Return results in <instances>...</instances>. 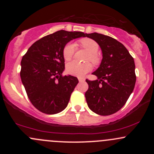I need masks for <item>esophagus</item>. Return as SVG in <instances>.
I'll return each mask as SVG.
<instances>
[{
    "mask_svg": "<svg viewBox=\"0 0 154 154\" xmlns=\"http://www.w3.org/2000/svg\"><path fill=\"white\" fill-rule=\"evenodd\" d=\"M78 80L80 82H83L85 80L84 78H82V77H78Z\"/></svg>",
    "mask_w": 154,
    "mask_h": 154,
    "instance_id": "34e87169",
    "label": "esophagus"
}]
</instances>
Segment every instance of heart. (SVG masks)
Listing matches in <instances>:
<instances>
[{
  "instance_id": "b5f03b06",
  "label": "heart",
  "mask_w": 154,
  "mask_h": 154,
  "mask_svg": "<svg viewBox=\"0 0 154 154\" xmlns=\"http://www.w3.org/2000/svg\"><path fill=\"white\" fill-rule=\"evenodd\" d=\"M80 45L90 53L87 57L88 61H91L93 64L97 65L100 63V59L97 53L99 50L98 44L94 40L91 38H83L79 42ZM75 45L73 43H68L65 45L63 51V57L65 60H70L75 53ZM91 63H80L78 62L72 61L68 63L66 66V71L68 74L76 77H83L85 74L91 70Z\"/></svg>"
}]
</instances>
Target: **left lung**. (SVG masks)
Masks as SVG:
<instances>
[{
    "mask_svg": "<svg viewBox=\"0 0 154 154\" xmlns=\"http://www.w3.org/2000/svg\"><path fill=\"white\" fill-rule=\"evenodd\" d=\"M86 35L99 45L103 54L100 67L92 73L97 80H86L87 104L96 114L109 116L124 106L134 89V60L124 45L112 37L97 32Z\"/></svg>",
    "mask_w": 154,
    "mask_h": 154,
    "instance_id": "obj_1",
    "label": "left lung"
}]
</instances>
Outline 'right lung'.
I'll return each mask as SVG.
<instances>
[{
    "label": "right lung",
    "instance_id": "1",
    "mask_svg": "<svg viewBox=\"0 0 154 154\" xmlns=\"http://www.w3.org/2000/svg\"><path fill=\"white\" fill-rule=\"evenodd\" d=\"M80 37H86V34L57 31L34 42L23 56L21 82L32 104L42 112L57 114L68 106L79 81L74 76H63V51L68 42Z\"/></svg>",
    "mask_w": 154,
    "mask_h": 154
}]
</instances>
